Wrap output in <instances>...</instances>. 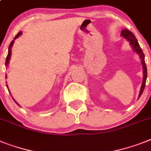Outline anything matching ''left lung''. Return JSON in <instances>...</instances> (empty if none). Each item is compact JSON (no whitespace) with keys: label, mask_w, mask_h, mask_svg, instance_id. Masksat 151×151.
<instances>
[{"label":"left lung","mask_w":151,"mask_h":151,"mask_svg":"<svg viewBox=\"0 0 151 151\" xmlns=\"http://www.w3.org/2000/svg\"><path fill=\"white\" fill-rule=\"evenodd\" d=\"M121 35L123 36V38L127 40L128 42L130 43L132 47L134 48V51L140 55V58H141V63L142 65H143V69H144V78H143L141 89H140V94H139V98H140V96H141L142 93H143V92H144V88H145L146 80H147V66H146L145 61H144V52H143V51H142L141 48H140V45L138 43L137 40V38H136V37L134 36V35L131 32H129V31H128V30L127 29H124L122 31Z\"/></svg>","instance_id":"left-lung-1"}]
</instances>
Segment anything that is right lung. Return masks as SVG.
Returning a JSON list of instances; mask_svg holds the SVG:
<instances>
[{
  "instance_id": "1",
  "label": "right lung",
  "mask_w": 151,
  "mask_h": 151,
  "mask_svg": "<svg viewBox=\"0 0 151 151\" xmlns=\"http://www.w3.org/2000/svg\"><path fill=\"white\" fill-rule=\"evenodd\" d=\"M21 35H22V32H19V33L17 34V35L15 36V38H14V39H16V38H18V37H19V36ZM13 44H14V41H12V42H11V44H10L9 48H8V54H7V58H6V62H5L6 65H8V62H9V59H10V58H11V47H12V45H13ZM7 88H8V87H7ZM14 102H15V103H16V101L14 100ZM17 105H18V104H17Z\"/></svg>"
}]
</instances>
